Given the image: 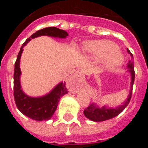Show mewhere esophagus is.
Wrapping results in <instances>:
<instances>
[{
  "instance_id": "34e87169",
  "label": "esophagus",
  "mask_w": 148,
  "mask_h": 148,
  "mask_svg": "<svg viewBox=\"0 0 148 148\" xmlns=\"http://www.w3.org/2000/svg\"><path fill=\"white\" fill-rule=\"evenodd\" d=\"M82 75V73H80V74H79V75Z\"/></svg>"
}]
</instances>
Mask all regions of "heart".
I'll return each instance as SVG.
<instances>
[{"instance_id": "b5f03b06", "label": "heart", "mask_w": 148, "mask_h": 148, "mask_svg": "<svg viewBox=\"0 0 148 148\" xmlns=\"http://www.w3.org/2000/svg\"><path fill=\"white\" fill-rule=\"evenodd\" d=\"M83 50L97 58H106L107 67L118 66L122 61V56L119 52V47L109 40L89 41L84 44Z\"/></svg>"}]
</instances>
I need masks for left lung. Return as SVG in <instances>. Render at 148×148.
Returning a JSON list of instances; mask_svg holds the SVG:
<instances>
[{"label":"left lung","instance_id":"1","mask_svg":"<svg viewBox=\"0 0 148 148\" xmlns=\"http://www.w3.org/2000/svg\"><path fill=\"white\" fill-rule=\"evenodd\" d=\"M128 53L131 56V60L129 61L127 64V67L130 69L129 71L131 73V86H130V91L129 95H128L127 100L123 105L120 106L119 108H116L115 109L113 108H108L103 107L101 108H98V106L95 105L94 104H90L89 106L84 110V114L89 119L92 120L93 121H104L106 120L113 119L122 112L125 109L127 106L128 105L131 99L132 92H133V86L135 79V71H134V61H133V54L130 53V51L127 49Z\"/></svg>","mask_w":148,"mask_h":148}]
</instances>
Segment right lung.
I'll return each mask as SVG.
<instances>
[{"label":"right lung","instance_id":"right-lung-1","mask_svg":"<svg viewBox=\"0 0 148 148\" xmlns=\"http://www.w3.org/2000/svg\"><path fill=\"white\" fill-rule=\"evenodd\" d=\"M40 35H47L56 38H66L68 35L64 30L55 27H46L32 34L25 40L21 48L16 61L15 63L14 71V99L17 108L23 115L36 121L49 120L54 114L59 100L63 95L68 92L65 82L58 84L49 94L43 97L32 98L24 94L21 88L20 84V58L23 52V47L32 38Z\"/></svg>","mask_w":148,"mask_h":148}]
</instances>
